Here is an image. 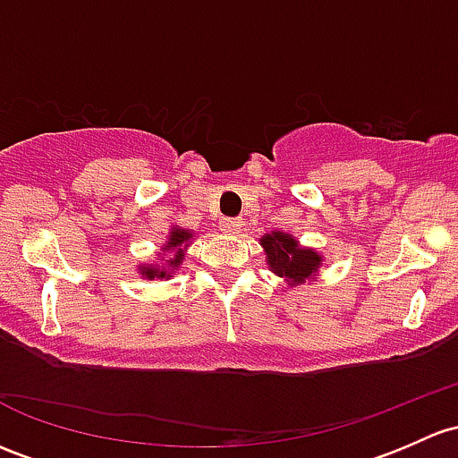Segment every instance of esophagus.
<instances>
[{
  "instance_id": "34e87169",
  "label": "esophagus",
  "mask_w": 458,
  "mask_h": 458,
  "mask_svg": "<svg viewBox=\"0 0 458 458\" xmlns=\"http://www.w3.org/2000/svg\"><path fill=\"white\" fill-rule=\"evenodd\" d=\"M243 228L242 219H237V216H225V219H221V230L228 234H234L239 233V230Z\"/></svg>"
}]
</instances>
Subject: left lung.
<instances>
[{"label": "left lung", "mask_w": 458, "mask_h": 458, "mask_svg": "<svg viewBox=\"0 0 458 458\" xmlns=\"http://www.w3.org/2000/svg\"><path fill=\"white\" fill-rule=\"evenodd\" d=\"M261 243L267 252L269 267L293 283H302L305 278H310L314 269L320 266V257L316 252L301 250L290 234L285 233L266 234Z\"/></svg>", "instance_id": "obj_1"}]
</instances>
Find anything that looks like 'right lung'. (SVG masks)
Segmentation results:
<instances>
[{"mask_svg": "<svg viewBox=\"0 0 458 458\" xmlns=\"http://www.w3.org/2000/svg\"><path fill=\"white\" fill-rule=\"evenodd\" d=\"M191 237H192V234L186 233V230H173L171 239H168V245H165V250H173V252H175V257H173L171 261H168V266H171V267L180 266L182 257H184V250H182L180 245L189 242ZM142 274H144V276H147V278H156V276L165 278V276H166L165 269H157V267H144Z\"/></svg>", "mask_w": 458, "mask_h": 458, "instance_id": "add662e5", "label": "right lung"}]
</instances>
